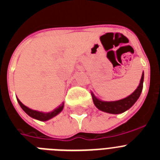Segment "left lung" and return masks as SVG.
<instances>
[{
	"mask_svg": "<svg viewBox=\"0 0 160 160\" xmlns=\"http://www.w3.org/2000/svg\"><path fill=\"white\" fill-rule=\"evenodd\" d=\"M143 78L144 73L142 72V77H141L140 79V82H139V85L138 86L136 90L132 94H130L129 96L125 98L117 100V101H102L99 98H98L97 97H95V95L93 94V92H91V95H92L93 102H94V105H95V107L98 110L103 111V112L109 113V114H118L125 112L126 111H128V109L131 108L135 104V102L138 99V98L140 96L141 92H142V90Z\"/></svg>",
	"mask_w": 160,
	"mask_h": 160,
	"instance_id": "1",
	"label": "left lung"
}]
</instances>
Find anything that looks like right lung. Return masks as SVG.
Listing matches in <instances>:
<instances>
[{
	"mask_svg": "<svg viewBox=\"0 0 160 160\" xmlns=\"http://www.w3.org/2000/svg\"><path fill=\"white\" fill-rule=\"evenodd\" d=\"M18 103H19V105L21 106V107L22 108L24 111H25L26 114L30 116L31 118H35V119H38L39 121H47V120L50 119V118H53L56 115L59 114L61 111L63 110V107H64V102H62L59 106L58 107H57L56 109H54L53 111H50V112L48 113H45V112H42V111H34V110H32V109L29 108L26 106H25L22 102L20 101L18 98Z\"/></svg>",
	"mask_w": 160,
	"mask_h": 160,
	"instance_id": "add662e5",
	"label": "right lung"
}]
</instances>
